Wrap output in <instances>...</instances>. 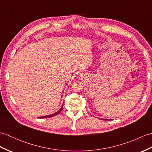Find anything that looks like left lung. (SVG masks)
Wrapping results in <instances>:
<instances>
[{"label": "left lung", "instance_id": "left-lung-1", "mask_svg": "<svg viewBox=\"0 0 152 152\" xmlns=\"http://www.w3.org/2000/svg\"><path fill=\"white\" fill-rule=\"evenodd\" d=\"M104 119V120H106V119ZM107 120H108V119H107ZM108 120H109V119H108Z\"/></svg>", "mask_w": 152, "mask_h": 152}]
</instances>
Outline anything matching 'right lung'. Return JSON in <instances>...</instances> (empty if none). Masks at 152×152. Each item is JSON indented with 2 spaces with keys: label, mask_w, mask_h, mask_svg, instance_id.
<instances>
[{
  "label": "right lung",
  "mask_w": 152,
  "mask_h": 152,
  "mask_svg": "<svg viewBox=\"0 0 152 152\" xmlns=\"http://www.w3.org/2000/svg\"><path fill=\"white\" fill-rule=\"evenodd\" d=\"M62 110H63V106L61 108V109L59 110V111L58 112H57L56 113H55V114H52V115H45V116H42V117H39L38 118H51V117H53V116H56V115H57V114H59V113L62 111Z\"/></svg>",
  "instance_id": "right-lung-1"
}]
</instances>
